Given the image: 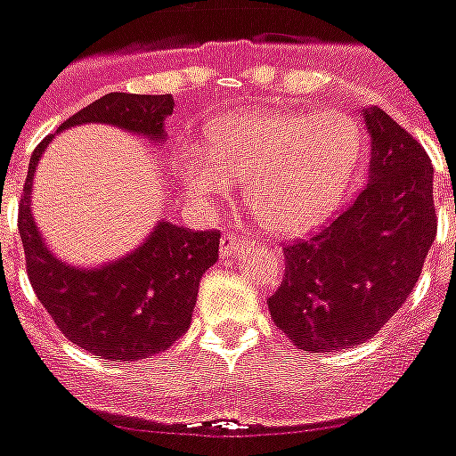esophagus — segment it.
Here are the masks:
<instances>
[{"instance_id":"esophagus-1","label":"esophagus","mask_w":456,"mask_h":456,"mask_svg":"<svg viewBox=\"0 0 456 456\" xmlns=\"http://www.w3.org/2000/svg\"><path fill=\"white\" fill-rule=\"evenodd\" d=\"M249 244H251V240L247 235H242V232H225V235L221 237L219 251L224 258H231V256L242 254V251L247 249Z\"/></svg>"}]
</instances>
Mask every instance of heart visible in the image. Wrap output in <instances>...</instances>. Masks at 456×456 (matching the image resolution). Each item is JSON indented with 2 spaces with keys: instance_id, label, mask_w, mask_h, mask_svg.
Here are the masks:
<instances>
[{
  "instance_id": "obj_1",
  "label": "heart",
  "mask_w": 456,
  "mask_h": 456,
  "mask_svg": "<svg viewBox=\"0 0 456 456\" xmlns=\"http://www.w3.org/2000/svg\"><path fill=\"white\" fill-rule=\"evenodd\" d=\"M359 153V126L338 109L232 116L212 127L207 153L183 156L182 176L202 202L221 200L232 182H244L256 216L281 235H296L336 212Z\"/></svg>"
}]
</instances>
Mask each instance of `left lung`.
<instances>
[{
  "mask_svg": "<svg viewBox=\"0 0 456 456\" xmlns=\"http://www.w3.org/2000/svg\"><path fill=\"white\" fill-rule=\"evenodd\" d=\"M361 116L368 183L319 235L284 247V280L268 298L273 322L305 352L375 336L412 293L436 237L431 158L382 109Z\"/></svg>",
  "mask_w": 456,
  "mask_h": 456,
  "instance_id": "left-lung-1",
  "label": "left lung"
}]
</instances>
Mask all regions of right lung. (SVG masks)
I'll use <instances>...</instances> for the list:
<instances>
[{
  "mask_svg": "<svg viewBox=\"0 0 456 456\" xmlns=\"http://www.w3.org/2000/svg\"><path fill=\"white\" fill-rule=\"evenodd\" d=\"M175 111L169 95L109 93L67 118L58 133L86 123H109L163 146L165 118ZM46 137L29 158L18 207L22 249L37 298L74 345L97 359L139 361L160 354L186 333L202 274L219 258V232H191L167 219L116 261L97 268L71 265L53 254L32 214L34 172Z\"/></svg>",
  "mask_w": 456,
  "mask_h": 456,
  "instance_id": "add662e5",
  "label": "right lung"
}]
</instances>
